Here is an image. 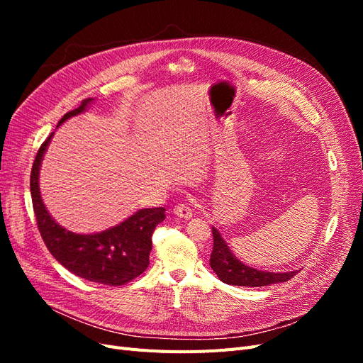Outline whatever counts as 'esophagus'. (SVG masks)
Masks as SVG:
<instances>
[{"label":"esophagus","instance_id":"obj_1","mask_svg":"<svg viewBox=\"0 0 363 363\" xmlns=\"http://www.w3.org/2000/svg\"><path fill=\"white\" fill-rule=\"evenodd\" d=\"M174 213L177 215V216H180V218H183V219H189V218H192V208H191V206L188 204V203H180V204H177L174 207Z\"/></svg>","mask_w":363,"mask_h":363}]
</instances>
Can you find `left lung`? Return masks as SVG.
<instances>
[{"label":"left lung","mask_w":363,"mask_h":363,"mask_svg":"<svg viewBox=\"0 0 363 363\" xmlns=\"http://www.w3.org/2000/svg\"><path fill=\"white\" fill-rule=\"evenodd\" d=\"M213 233V250L211 255V268L215 271L218 279L233 286H268V284L288 281L298 271L289 272H268L259 271L256 268L247 267L245 263L236 259L225 244V240L219 235L218 230L212 227Z\"/></svg>","instance_id":"8db88e82"}]
</instances>
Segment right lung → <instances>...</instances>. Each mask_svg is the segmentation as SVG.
Segmentation results:
<instances>
[{"mask_svg":"<svg viewBox=\"0 0 363 363\" xmlns=\"http://www.w3.org/2000/svg\"><path fill=\"white\" fill-rule=\"evenodd\" d=\"M92 98L68 112L59 125L71 116L86 111ZM57 125V127H59ZM52 133L40 145L33 162L30 192L38 228L47 248L59 263L84 280L121 286L140 276L150 265L151 236L157 224L164 219L163 207L140 208L121 224L94 235H77L54 221L42 201L39 191V169Z\"/></svg>","mask_w":363,"mask_h":363,"instance_id":"1","label":"right lung"}]
</instances>
